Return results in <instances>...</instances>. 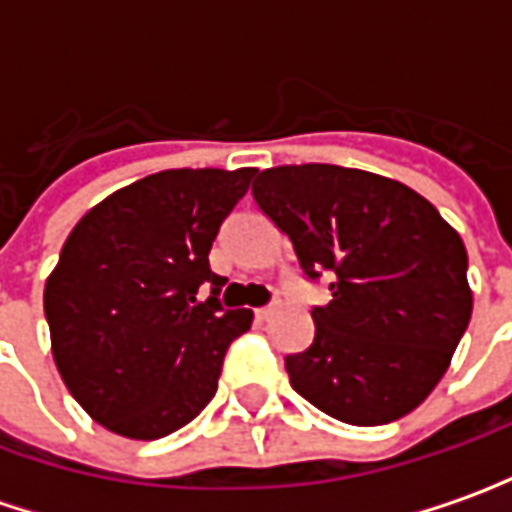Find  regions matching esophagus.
Here are the masks:
<instances>
[{"label": "esophagus", "instance_id": "1", "mask_svg": "<svg viewBox=\"0 0 512 512\" xmlns=\"http://www.w3.org/2000/svg\"><path fill=\"white\" fill-rule=\"evenodd\" d=\"M274 312H277V301H274V304H268V307H260V310H255V318L257 321H268Z\"/></svg>", "mask_w": 512, "mask_h": 512}]
</instances>
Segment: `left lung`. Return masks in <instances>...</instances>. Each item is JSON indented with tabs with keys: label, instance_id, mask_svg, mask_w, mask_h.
<instances>
[{
	"label": "left lung",
	"instance_id": "8db88e82",
	"mask_svg": "<svg viewBox=\"0 0 512 512\" xmlns=\"http://www.w3.org/2000/svg\"><path fill=\"white\" fill-rule=\"evenodd\" d=\"M252 194L301 271L332 274V301L312 310L315 340L285 356L293 389L348 425L406 417L447 373L472 318L461 235L417 191L365 169H263Z\"/></svg>",
	"mask_w": 512,
	"mask_h": 512
}]
</instances>
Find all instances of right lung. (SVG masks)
I'll list each match as a JSON object with an SVG mask.
<instances>
[{"mask_svg": "<svg viewBox=\"0 0 512 512\" xmlns=\"http://www.w3.org/2000/svg\"><path fill=\"white\" fill-rule=\"evenodd\" d=\"M255 167L164 169L84 213L46 279L51 354L76 403L112 433L153 441L211 403L252 310H222L208 263ZM200 284L212 296L196 299Z\"/></svg>", "mask_w": 512, "mask_h": 512, "instance_id": "add662e5", "label": "right lung"}]
</instances>
